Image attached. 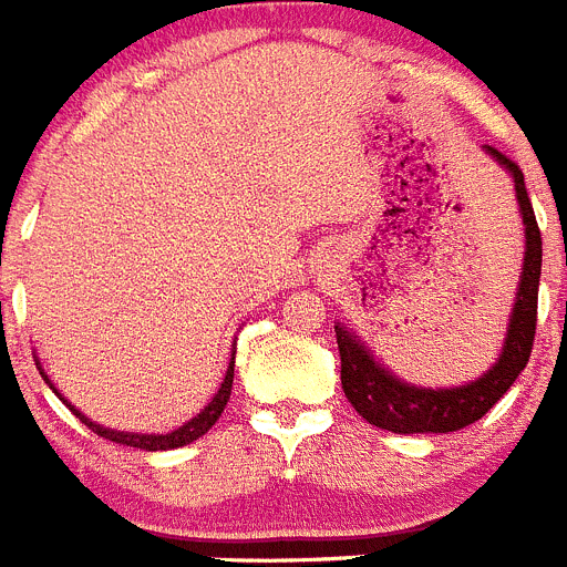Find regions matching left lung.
Masks as SVG:
<instances>
[{
	"label": "left lung",
	"instance_id": "left-lung-1",
	"mask_svg": "<svg viewBox=\"0 0 567 567\" xmlns=\"http://www.w3.org/2000/svg\"><path fill=\"white\" fill-rule=\"evenodd\" d=\"M485 154L499 162L514 179L519 216L525 225V259H522L519 285H516L514 308H511L508 331L494 365L482 377L471 379L456 388H422L405 382L388 371L368 344L337 322V344L342 359V391L357 413L371 425L393 433H451L482 420L496 402L505 396L528 365L530 344L536 333V293H539V274H543V236L536 228V216L530 208L525 176L519 165L505 154L485 145Z\"/></svg>",
	"mask_w": 567,
	"mask_h": 567
}]
</instances>
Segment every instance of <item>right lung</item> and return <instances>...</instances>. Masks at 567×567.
I'll return each instance as SVG.
<instances>
[{
  "mask_svg": "<svg viewBox=\"0 0 567 567\" xmlns=\"http://www.w3.org/2000/svg\"><path fill=\"white\" fill-rule=\"evenodd\" d=\"M234 359H236V351L230 353V362H228V371H225V379H223V385H219V391L214 393V400L208 402V405L202 408L199 413H196L194 420H188L185 425H179L176 431L171 433H134V431H113V427H105V425H96L93 420H87L85 413L79 411L76 405H71V402L62 396V393L53 388V382L48 379V373L42 371V362L37 359V365H39V373L45 377L48 385L56 391V396L62 402H65L68 408L73 411V416H79V422H85L87 427H91L93 433H100V436H105V440L116 442V445H131V447H140V451H171V447H182V445H190V442H196L199 436H205V433L214 427V422L223 416L225 405H228L230 400V388H234Z\"/></svg>",
  "mask_w": 567,
  "mask_h": 567,
  "instance_id": "add662e5",
  "label": "right lung"
}]
</instances>
